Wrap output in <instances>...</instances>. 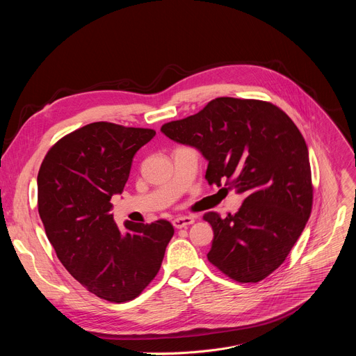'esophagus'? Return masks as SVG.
<instances>
[{"mask_svg":"<svg viewBox=\"0 0 356 356\" xmlns=\"http://www.w3.org/2000/svg\"><path fill=\"white\" fill-rule=\"evenodd\" d=\"M193 222H194V218H191V217H177V218L173 220V225L177 229L184 228V227H187V225H190Z\"/></svg>","mask_w":356,"mask_h":356,"instance_id":"obj_1","label":"esophagus"}]
</instances>
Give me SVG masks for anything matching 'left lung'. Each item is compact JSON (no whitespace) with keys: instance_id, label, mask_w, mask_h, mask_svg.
<instances>
[{"instance_id":"8db88e82","label":"left lung","mask_w":356,"mask_h":356,"mask_svg":"<svg viewBox=\"0 0 356 356\" xmlns=\"http://www.w3.org/2000/svg\"><path fill=\"white\" fill-rule=\"evenodd\" d=\"M161 131L206 158L209 184L225 183L246 195L234 216L204 214L214 231L209 261L241 283L269 276L287 258L313 206L309 149L298 128L266 101L220 97Z\"/></svg>"}]
</instances>
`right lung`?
Listing matches in <instances>:
<instances>
[{"instance_id": "right-lung-1", "label": "right lung", "mask_w": 356, "mask_h": 356, "mask_svg": "<svg viewBox=\"0 0 356 356\" xmlns=\"http://www.w3.org/2000/svg\"><path fill=\"white\" fill-rule=\"evenodd\" d=\"M154 129L88 124L56 142L38 173V210L46 236L67 272L113 302L138 297L158 275L175 229L166 220L125 221L120 229L111 197L121 194L136 152Z\"/></svg>"}]
</instances>
